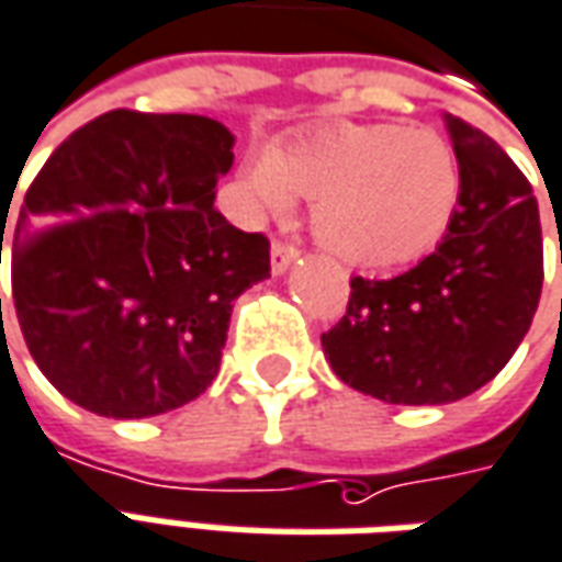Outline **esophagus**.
<instances>
[{
  "label": "esophagus",
  "mask_w": 562,
  "mask_h": 562,
  "mask_svg": "<svg viewBox=\"0 0 562 562\" xmlns=\"http://www.w3.org/2000/svg\"><path fill=\"white\" fill-rule=\"evenodd\" d=\"M294 261H297V249L285 246V243H273V249H270V270H273L277 277L292 268Z\"/></svg>",
  "instance_id": "34e87169"
}]
</instances>
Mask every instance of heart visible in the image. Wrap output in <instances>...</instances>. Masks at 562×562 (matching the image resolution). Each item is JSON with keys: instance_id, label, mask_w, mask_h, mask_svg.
<instances>
[{"instance_id": "heart-1", "label": "heart", "mask_w": 562, "mask_h": 562, "mask_svg": "<svg viewBox=\"0 0 562 562\" xmlns=\"http://www.w3.org/2000/svg\"><path fill=\"white\" fill-rule=\"evenodd\" d=\"M243 213L285 218L313 200V237L349 268L390 270L445 240L462 198L453 145L429 127L335 121L258 148L240 170Z\"/></svg>"}]
</instances>
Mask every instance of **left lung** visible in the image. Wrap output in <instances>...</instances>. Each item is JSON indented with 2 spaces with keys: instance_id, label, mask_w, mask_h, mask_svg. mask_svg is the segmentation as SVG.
I'll use <instances>...</instances> for the list:
<instances>
[{
  "instance_id": "1",
  "label": "left lung",
  "mask_w": 562,
  "mask_h": 562,
  "mask_svg": "<svg viewBox=\"0 0 562 562\" xmlns=\"http://www.w3.org/2000/svg\"><path fill=\"white\" fill-rule=\"evenodd\" d=\"M462 172L453 225L392 280H349L347 316L322 335L347 386L386 404H450L499 374L541 297L539 203L527 176L472 124L445 115Z\"/></svg>"
}]
</instances>
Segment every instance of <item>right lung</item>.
<instances>
[{"instance_id":"right-lung-1","label":"right lung","mask_w":562,"mask_h":562,"mask_svg":"<svg viewBox=\"0 0 562 562\" xmlns=\"http://www.w3.org/2000/svg\"><path fill=\"white\" fill-rule=\"evenodd\" d=\"M234 133L203 115L93 117L26 191L11 246L23 340L69 402L115 419L194 402L270 243L215 210ZM2 316V297H0Z\"/></svg>"}]
</instances>
